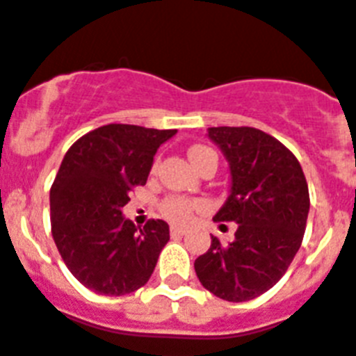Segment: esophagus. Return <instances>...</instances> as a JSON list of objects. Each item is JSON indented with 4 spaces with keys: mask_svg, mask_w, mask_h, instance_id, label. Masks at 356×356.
Masks as SVG:
<instances>
[{
    "mask_svg": "<svg viewBox=\"0 0 356 356\" xmlns=\"http://www.w3.org/2000/svg\"><path fill=\"white\" fill-rule=\"evenodd\" d=\"M184 234H185V229L176 227V225H172V227H171V236H184Z\"/></svg>",
    "mask_w": 356,
    "mask_h": 356,
    "instance_id": "34e87169",
    "label": "esophagus"
}]
</instances>
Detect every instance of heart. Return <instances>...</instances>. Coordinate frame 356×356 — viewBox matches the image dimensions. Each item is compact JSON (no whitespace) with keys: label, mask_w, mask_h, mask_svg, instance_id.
Returning a JSON list of instances; mask_svg holds the SVG:
<instances>
[{"label":"heart","mask_w":356,"mask_h":356,"mask_svg":"<svg viewBox=\"0 0 356 356\" xmlns=\"http://www.w3.org/2000/svg\"><path fill=\"white\" fill-rule=\"evenodd\" d=\"M189 158L193 161V165L196 169L204 165L207 160H216L218 161V156L213 149L205 145H193L189 149ZM204 209V204L200 200H191L184 198V196H169L160 204V213L165 216L167 220H171L172 224L185 225L189 224L195 213Z\"/></svg>","instance_id":"heart-1"}]
</instances>
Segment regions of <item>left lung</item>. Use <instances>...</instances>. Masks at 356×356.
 <instances>
[{
	"label": "left lung",
	"mask_w": 356,
	"mask_h": 356,
	"mask_svg": "<svg viewBox=\"0 0 356 356\" xmlns=\"http://www.w3.org/2000/svg\"><path fill=\"white\" fill-rule=\"evenodd\" d=\"M209 138L229 160L233 185L214 222H236L231 243L211 236L195 260L202 286L227 302H248L271 289L304 238L309 189L296 156L254 127H211Z\"/></svg>",
	"instance_id": "left-lung-1"
}]
</instances>
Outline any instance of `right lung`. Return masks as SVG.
Masks as SVG:
<instances>
[{
    "label": "right lung",
    "mask_w": 356,
    "mask_h": 356,
    "mask_svg": "<svg viewBox=\"0 0 356 356\" xmlns=\"http://www.w3.org/2000/svg\"><path fill=\"white\" fill-rule=\"evenodd\" d=\"M175 134L108 123L67 151L51 187V231L65 266L87 289L122 296L151 278L169 225L149 220L138 229L122 207L147 181L158 147Z\"/></svg>",
    "instance_id": "add662e5"
}]
</instances>
